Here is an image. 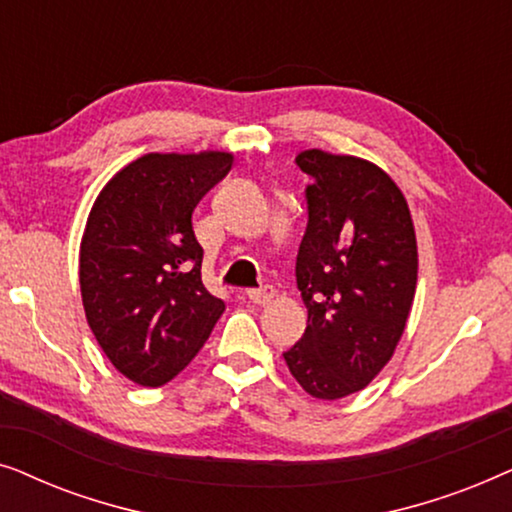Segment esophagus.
Segmentation results:
<instances>
[{
	"label": "esophagus",
	"mask_w": 512,
	"mask_h": 512,
	"mask_svg": "<svg viewBox=\"0 0 512 512\" xmlns=\"http://www.w3.org/2000/svg\"><path fill=\"white\" fill-rule=\"evenodd\" d=\"M247 298L256 305H268L272 298H275V289L272 286H261V289H249Z\"/></svg>",
	"instance_id": "1"
}]
</instances>
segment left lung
<instances>
[{"mask_svg":"<svg viewBox=\"0 0 512 512\" xmlns=\"http://www.w3.org/2000/svg\"><path fill=\"white\" fill-rule=\"evenodd\" d=\"M296 165L312 177L296 258L307 328L284 361L307 394L338 401L394 356L415 300L417 237L401 188L377 165L319 149Z\"/></svg>","mask_w":512,"mask_h":512,"instance_id":"1","label":"left lung"}]
</instances>
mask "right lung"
<instances>
[{
  "label": "right lung",
  "instance_id": "add662e5",
  "mask_svg": "<svg viewBox=\"0 0 512 512\" xmlns=\"http://www.w3.org/2000/svg\"><path fill=\"white\" fill-rule=\"evenodd\" d=\"M233 153H146L97 195L79 251L90 331L118 373L160 387L184 370L226 310L202 284L193 209Z\"/></svg>",
  "mask_w": 512,
  "mask_h": 512
}]
</instances>
